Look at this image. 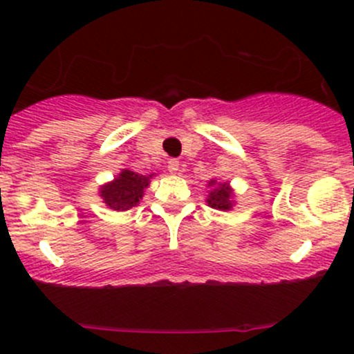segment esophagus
Segmentation results:
<instances>
[{"instance_id": "34e87169", "label": "esophagus", "mask_w": 354, "mask_h": 354, "mask_svg": "<svg viewBox=\"0 0 354 354\" xmlns=\"http://www.w3.org/2000/svg\"><path fill=\"white\" fill-rule=\"evenodd\" d=\"M167 169H169L171 174H180V160L171 159L169 162H167Z\"/></svg>"}]
</instances>
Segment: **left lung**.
Instances as JSON below:
<instances>
[{"mask_svg":"<svg viewBox=\"0 0 354 354\" xmlns=\"http://www.w3.org/2000/svg\"><path fill=\"white\" fill-rule=\"evenodd\" d=\"M209 195H207L205 202L209 203V207L217 210H231L234 205V190L231 188V185L227 181H217L210 180L209 181Z\"/></svg>","mask_w":354,"mask_h":354,"instance_id":"obj_1","label":"left lung"}]
</instances>
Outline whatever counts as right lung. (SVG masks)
Here are the masks:
<instances>
[{"label":"right lung","instance_id":"right-lung-1","mask_svg":"<svg viewBox=\"0 0 354 354\" xmlns=\"http://www.w3.org/2000/svg\"><path fill=\"white\" fill-rule=\"evenodd\" d=\"M154 174H138L130 169H121L113 181L99 188V197L108 205V209L123 212L138 205L144 198L145 188L151 185Z\"/></svg>","mask_w":354,"mask_h":354}]
</instances>
